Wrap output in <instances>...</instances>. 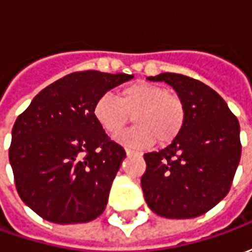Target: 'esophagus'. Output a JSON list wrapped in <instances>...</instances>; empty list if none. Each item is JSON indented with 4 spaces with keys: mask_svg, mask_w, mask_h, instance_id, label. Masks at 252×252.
I'll return each instance as SVG.
<instances>
[{
    "mask_svg": "<svg viewBox=\"0 0 252 252\" xmlns=\"http://www.w3.org/2000/svg\"><path fill=\"white\" fill-rule=\"evenodd\" d=\"M126 155H140L139 153H135V151H132V150H129V148H126Z\"/></svg>",
    "mask_w": 252,
    "mask_h": 252,
    "instance_id": "1",
    "label": "esophagus"
}]
</instances>
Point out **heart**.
Returning <instances> with one entry per match:
<instances>
[{
	"label": "heart",
	"mask_w": 252,
	"mask_h": 252,
	"mask_svg": "<svg viewBox=\"0 0 252 252\" xmlns=\"http://www.w3.org/2000/svg\"><path fill=\"white\" fill-rule=\"evenodd\" d=\"M93 116L106 133L116 136L133 120L136 126L126 131L119 140L126 146L143 148L169 144L180 135L186 123V106L180 94L157 83L137 81L119 90L117 97L105 93L97 98Z\"/></svg>",
	"instance_id": "1"
}]
</instances>
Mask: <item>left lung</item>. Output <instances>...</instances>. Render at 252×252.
I'll list each match as a JSON object with an SVG mask.
<instances>
[{
    "instance_id": "left-lung-1",
    "label": "left lung",
    "mask_w": 252,
    "mask_h": 252,
    "mask_svg": "<svg viewBox=\"0 0 252 252\" xmlns=\"http://www.w3.org/2000/svg\"><path fill=\"white\" fill-rule=\"evenodd\" d=\"M147 79L174 88L185 102L186 123L167 147L144 154L146 202L167 219L201 216L231 189L242 154L239 121L213 89L194 78L163 72Z\"/></svg>"
}]
</instances>
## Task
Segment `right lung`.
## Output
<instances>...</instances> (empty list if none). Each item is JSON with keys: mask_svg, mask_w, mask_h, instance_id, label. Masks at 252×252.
Instances as JSON below:
<instances>
[{"mask_svg": "<svg viewBox=\"0 0 252 252\" xmlns=\"http://www.w3.org/2000/svg\"><path fill=\"white\" fill-rule=\"evenodd\" d=\"M133 75L77 71L32 99L12 129L9 162L20 198L48 221L75 224L105 211L126 151L93 116L94 102Z\"/></svg>", "mask_w": 252, "mask_h": 252, "instance_id": "right-lung-1", "label": "right lung"}]
</instances>
